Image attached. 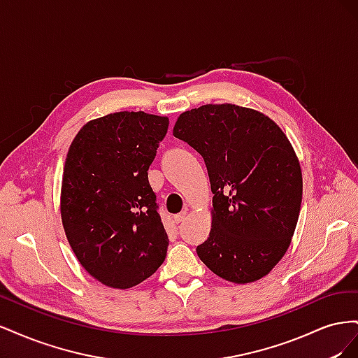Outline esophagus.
Masks as SVG:
<instances>
[{"label": "esophagus", "instance_id": "34e87169", "mask_svg": "<svg viewBox=\"0 0 358 358\" xmlns=\"http://www.w3.org/2000/svg\"><path fill=\"white\" fill-rule=\"evenodd\" d=\"M187 215H188V212L187 210H182L180 213H178V215H175V222L176 224H179V222H182L183 220L187 218Z\"/></svg>", "mask_w": 358, "mask_h": 358}]
</instances>
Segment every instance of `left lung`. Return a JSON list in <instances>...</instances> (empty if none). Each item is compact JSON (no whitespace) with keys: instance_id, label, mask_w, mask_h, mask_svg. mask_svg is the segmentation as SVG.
<instances>
[{"instance_id":"1","label":"left lung","mask_w":358,"mask_h":358,"mask_svg":"<svg viewBox=\"0 0 358 358\" xmlns=\"http://www.w3.org/2000/svg\"><path fill=\"white\" fill-rule=\"evenodd\" d=\"M173 136L203 157L213 192L201 262L234 284L262 279L284 257L301 204V170L272 119L236 104L183 112Z\"/></svg>"}]
</instances>
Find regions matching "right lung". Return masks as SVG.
<instances>
[{"label": "right lung", "instance_id": "1", "mask_svg": "<svg viewBox=\"0 0 358 358\" xmlns=\"http://www.w3.org/2000/svg\"><path fill=\"white\" fill-rule=\"evenodd\" d=\"M167 129L166 116L117 112L83 125L69 149L62 225L79 263L107 287L131 288L166 259L169 237L148 170Z\"/></svg>", "mask_w": 358, "mask_h": 358}]
</instances>
